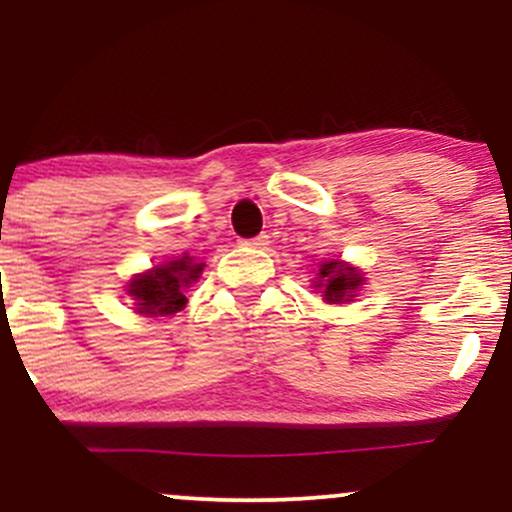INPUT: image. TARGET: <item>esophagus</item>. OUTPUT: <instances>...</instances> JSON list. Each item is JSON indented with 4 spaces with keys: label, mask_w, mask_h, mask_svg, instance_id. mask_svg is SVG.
I'll list each match as a JSON object with an SVG mask.
<instances>
[{
    "label": "esophagus",
    "mask_w": 512,
    "mask_h": 512,
    "mask_svg": "<svg viewBox=\"0 0 512 512\" xmlns=\"http://www.w3.org/2000/svg\"><path fill=\"white\" fill-rule=\"evenodd\" d=\"M240 245H248V248H267L269 245V236H255V238H248V240H240Z\"/></svg>",
    "instance_id": "obj_1"
}]
</instances>
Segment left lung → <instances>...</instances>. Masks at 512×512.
I'll use <instances>...</instances> for the list:
<instances>
[{"instance_id":"obj_1","label":"left lung","mask_w":512,"mask_h":512,"mask_svg":"<svg viewBox=\"0 0 512 512\" xmlns=\"http://www.w3.org/2000/svg\"><path fill=\"white\" fill-rule=\"evenodd\" d=\"M363 274L351 264L339 260H327L320 264L315 276V289H320L327 303H349L361 291Z\"/></svg>"}]
</instances>
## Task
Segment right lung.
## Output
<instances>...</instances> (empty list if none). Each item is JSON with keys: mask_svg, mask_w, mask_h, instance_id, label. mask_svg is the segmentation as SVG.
Masks as SVG:
<instances>
[{"mask_svg": "<svg viewBox=\"0 0 512 512\" xmlns=\"http://www.w3.org/2000/svg\"><path fill=\"white\" fill-rule=\"evenodd\" d=\"M204 264H195L190 255L166 264H156L144 274H134L127 284V293L134 298L139 315H173L185 308V291L192 281L199 279Z\"/></svg>", "mask_w": 512, "mask_h": 512, "instance_id": "obj_1", "label": "right lung"}]
</instances>
